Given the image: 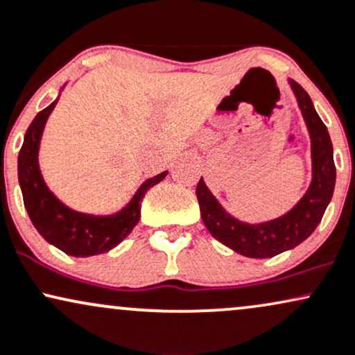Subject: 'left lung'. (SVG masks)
I'll return each instance as SVG.
<instances>
[{"mask_svg":"<svg viewBox=\"0 0 355 355\" xmlns=\"http://www.w3.org/2000/svg\"><path fill=\"white\" fill-rule=\"evenodd\" d=\"M299 107L306 121L311 135L312 151V182L302 199L281 218L261 224L241 223L223 209L218 199L204 184L202 178L196 187L201 218L219 243H223L232 251L243 254L245 257H266L294 249L302 241H306L322 219L326 207L332 199L336 186V164L332 156V143L326 124L314 110L309 94L306 89L289 79Z\"/></svg>","mask_w":355,"mask_h":355,"instance_id":"8db88e82","label":"left lung"}]
</instances>
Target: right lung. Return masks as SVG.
Here are the masks:
<instances>
[{"label":"right lung","instance_id":"1","mask_svg":"<svg viewBox=\"0 0 355 355\" xmlns=\"http://www.w3.org/2000/svg\"><path fill=\"white\" fill-rule=\"evenodd\" d=\"M58 99L36 114L29 124L18 156V179L33 226L49 244L74 257L96 256L111 251L132 231L141 218V201L144 194L166 178L168 171L157 174L137 189L135 198L123 211L112 216H91L73 211L58 201L44 184L37 164V149L48 116Z\"/></svg>","mask_w":355,"mask_h":355}]
</instances>
